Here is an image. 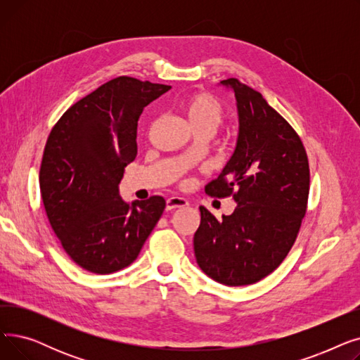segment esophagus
I'll return each instance as SVG.
<instances>
[{"mask_svg": "<svg viewBox=\"0 0 360 360\" xmlns=\"http://www.w3.org/2000/svg\"><path fill=\"white\" fill-rule=\"evenodd\" d=\"M188 202L185 198L182 197H170L166 200V210H175V209H182V207H186Z\"/></svg>", "mask_w": 360, "mask_h": 360, "instance_id": "obj_1", "label": "esophagus"}]
</instances>
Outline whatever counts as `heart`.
Here are the masks:
<instances>
[{
    "instance_id": "1",
    "label": "heart",
    "mask_w": 360,
    "mask_h": 360,
    "mask_svg": "<svg viewBox=\"0 0 360 360\" xmlns=\"http://www.w3.org/2000/svg\"><path fill=\"white\" fill-rule=\"evenodd\" d=\"M179 110L193 131L205 129L213 134L223 120L220 102L209 93H193L179 103Z\"/></svg>"
}]
</instances>
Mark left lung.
<instances>
[{
    "instance_id": "1",
    "label": "left lung",
    "mask_w": 360,
    "mask_h": 360,
    "mask_svg": "<svg viewBox=\"0 0 360 360\" xmlns=\"http://www.w3.org/2000/svg\"><path fill=\"white\" fill-rule=\"evenodd\" d=\"M235 93L239 131L232 158L205 186L236 201L217 220L200 207L194 235L200 269L226 286H245L273 273L289 254L307 213L309 165L290 124L262 94L236 79L220 82Z\"/></svg>"
}]
</instances>
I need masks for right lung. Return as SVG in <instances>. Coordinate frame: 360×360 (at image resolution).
Segmentation results:
<instances>
[{
    "mask_svg": "<svg viewBox=\"0 0 360 360\" xmlns=\"http://www.w3.org/2000/svg\"><path fill=\"white\" fill-rule=\"evenodd\" d=\"M169 89L113 79L74 103L48 137L39 172L45 212L65 252L90 273L128 267L165 210L159 195L128 204L120 182L137 156L143 109Z\"/></svg>",
    "mask_w": 360,
    "mask_h": 360,
    "instance_id": "right-lung-1",
    "label": "right lung"
}]
</instances>
